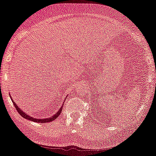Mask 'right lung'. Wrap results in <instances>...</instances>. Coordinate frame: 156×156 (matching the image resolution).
Here are the masks:
<instances>
[{
    "instance_id": "obj_1",
    "label": "right lung",
    "mask_w": 156,
    "mask_h": 156,
    "mask_svg": "<svg viewBox=\"0 0 156 156\" xmlns=\"http://www.w3.org/2000/svg\"><path fill=\"white\" fill-rule=\"evenodd\" d=\"M12 99V97H11ZM12 101L13 102V104L14 106H15V108L17 109V111H18V113H20V115H22L23 118H26V119L27 120H31V121H34V122H43V123H45V122H50L51 121H52V120H55L56 118H57L58 116H59L60 115V113H61L62 111V108H63V105H62V106L61 108H60V109L59 111H57V113H55V114L54 115H52V117H49L48 118H44V119H38V118H34L33 117H31V116H29V115H27L25 113L24 111H22L20 109V108L19 107V106L17 105V104H15V102H14V101L12 100Z\"/></svg>"
}]
</instances>
